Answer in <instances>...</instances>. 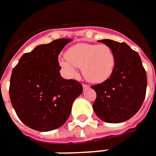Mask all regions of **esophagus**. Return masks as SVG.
<instances>
[{"mask_svg":"<svg viewBox=\"0 0 156 156\" xmlns=\"http://www.w3.org/2000/svg\"><path fill=\"white\" fill-rule=\"evenodd\" d=\"M83 88L84 90H86V89H88V88H90V86H89V84H86V83H83Z\"/></svg>","mask_w":156,"mask_h":156,"instance_id":"1","label":"esophagus"}]
</instances>
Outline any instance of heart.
Returning a JSON list of instances; mask_svg holds the SVG:
<instances>
[{
  "mask_svg": "<svg viewBox=\"0 0 156 156\" xmlns=\"http://www.w3.org/2000/svg\"><path fill=\"white\" fill-rule=\"evenodd\" d=\"M66 57L60 58L59 63L67 73L75 76L76 67H82L84 78L96 83L110 78L115 66L114 51L106 44L78 43L67 49Z\"/></svg>",
  "mask_w": 156,
  "mask_h": 156,
  "instance_id": "heart-1",
  "label": "heart"
}]
</instances>
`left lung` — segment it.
<instances>
[{"instance_id":"obj_1","label":"left lung","mask_w":156,"mask_h":156,"mask_svg":"<svg viewBox=\"0 0 156 156\" xmlns=\"http://www.w3.org/2000/svg\"><path fill=\"white\" fill-rule=\"evenodd\" d=\"M100 42L113 49L115 66L110 78L91 86L96 93L93 109L103 121L124 122L135 115L143 105L147 89L146 71L137 52L126 42L109 39Z\"/></svg>"}]
</instances>
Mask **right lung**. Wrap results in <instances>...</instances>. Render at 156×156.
<instances>
[{"label":"right lung","instance_id":"right-lung-1","mask_svg":"<svg viewBox=\"0 0 156 156\" xmlns=\"http://www.w3.org/2000/svg\"><path fill=\"white\" fill-rule=\"evenodd\" d=\"M71 41L62 38L39 45L21 56L12 69L11 103L20 120L33 130L48 131L61 126L82 93L80 83L60 74L58 56Z\"/></svg>","mask_w":156,"mask_h":156}]
</instances>
